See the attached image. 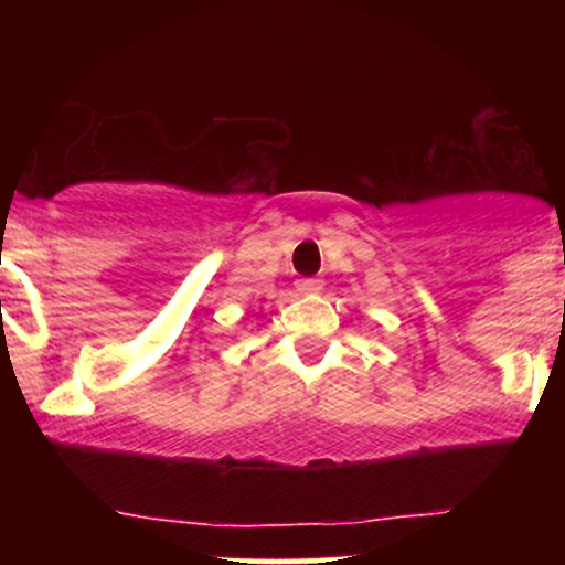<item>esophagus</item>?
Segmentation results:
<instances>
[{
	"mask_svg": "<svg viewBox=\"0 0 565 565\" xmlns=\"http://www.w3.org/2000/svg\"><path fill=\"white\" fill-rule=\"evenodd\" d=\"M321 287L323 281H319V278H300V281H297V291H300V295H319Z\"/></svg>",
	"mask_w": 565,
	"mask_h": 565,
	"instance_id": "1",
	"label": "esophagus"
}]
</instances>
